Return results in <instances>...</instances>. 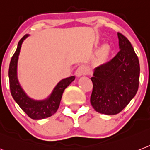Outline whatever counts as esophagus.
Here are the masks:
<instances>
[{"label":"esophagus","mask_w":150,"mask_h":150,"mask_svg":"<svg viewBox=\"0 0 150 150\" xmlns=\"http://www.w3.org/2000/svg\"><path fill=\"white\" fill-rule=\"evenodd\" d=\"M86 74V67L84 66H80L76 69V72H75V75L76 77H80V76H84Z\"/></svg>","instance_id":"34e87169"}]
</instances>
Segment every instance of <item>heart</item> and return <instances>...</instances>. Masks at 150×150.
Instances as JSON below:
<instances>
[{
  "instance_id": "b5f03b06",
  "label": "heart",
  "mask_w": 150,
  "mask_h": 150,
  "mask_svg": "<svg viewBox=\"0 0 150 150\" xmlns=\"http://www.w3.org/2000/svg\"><path fill=\"white\" fill-rule=\"evenodd\" d=\"M110 47L108 44H103V45L98 50L97 55H98V59L101 61H104L106 60L110 54Z\"/></svg>"
}]
</instances>
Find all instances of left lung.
<instances>
[{
	"mask_svg": "<svg viewBox=\"0 0 150 150\" xmlns=\"http://www.w3.org/2000/svg\"><path fill=\"white\" fill-rule=\"evenodd\" d=\"M120 51L110 61L95 68L90 103L96 112L115 115L123 110L137 94L139 63L132 44L117 33Z\"/></svg>",
	"mask_w": 150,
	"mask_h": 150,
	"instance_id": "obj_1",
	"label": "left lung"
}]
</instances>
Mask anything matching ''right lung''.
I'll list each match as a JSON object with an SVG mask.
<instances>
[{"label": "right lung", "instance_id": "obj_1", "mask_svg": "<svg viewBox=\"0 0 150 150\" xmlns=\"http://www.w3.org/2000/svg\"><path fill=\"white\" fill-rule=\"evenodd\" d=\"M29 36V34H26L21 39L17 44V50L11 58L8 72L10 89L13 100L30 118L42 120L51 117L57 112L64 90L75 80V76H70L60 80L56 85L51 93L44 100H38L30 97L22 88L17 77V63L21 48L23 40Z\"/></svg>", "mask_w": 150, "mask_h": 150}]
</instances>
